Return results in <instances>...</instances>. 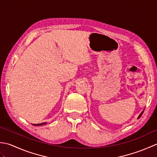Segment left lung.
Listing matches in <instances>:
<instances>
[{"instance_id":"1","label":"left lung","mask_w":157,"mask_h":157,"mask_svg":"<svg viewBox=\"0 0 157 157\" xmlns=\"http://www.w3.org/2000/svg\"><path fill=\"white\" fill-rule=\"evenodd\" d=\"M144 111H142V113H140V115L138 116V119H140V117H141V116H142V115L143 114V112H144Z\"/></svg>"}]
</instances>
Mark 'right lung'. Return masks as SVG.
<instances>
[{
    "instance_id": "add662e5",
    "label": "right lung",
    "mask_w": 157,
    "mask_h": 157,
    "mask_svg": "<svg viewBox=\"0 0 157 157\" xmlns=\"http://www.w3.org/2000/svg\"><path fill=\"white\" fill-rule=\"evenodd\" d=\"M46 122L42 123H38V124H33V125H35V126H39V125H44V124H46Z\"/></svg>"
}]
</instances>
